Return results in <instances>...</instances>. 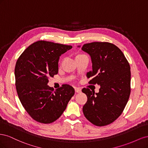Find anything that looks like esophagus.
<instances>
[{"mask_svg": "<svg viewBox=\"0 0 148 148\" xmlns=\"http://www.w3.org/2000/svg\"><path fill=\"white\" fill-rule=\"evenodd\" d=\"M75 92H77V93L81 92V91H82V90H81V88H75Z\"/></svg>", "mask_w": 148, "mask_h": 148, "instance_id": "obj_1", "label": "esophagus"}]
</instances>
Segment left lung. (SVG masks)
<instances>
[{
    "label": "left lung",
    "mask_w": 148,
    "mask_h": 148,
    "mask_svg": "<svg viewBox=\"0 0 148 148\" xmlns=\"http://www.w3.org/2000/svg\"><path fill=\"white\" fill-rule=\"evenodd\" d=\"M82 49L91 57L92 70L89 84H99V92L84 88L88 100L83 114L89 122L98 127L114 122L122 114L131 92L130 66L120 49L107 42L85 44Z\"/></svg>",
    "instance_id": "8db88e82"
}]
</instances>
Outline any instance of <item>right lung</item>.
<instances>
[{"label":"right lung","mask_w":148,"mask_h":148,"mask_svg":"<svg viewBox=\"0 0 148 148\" xmlns=\"http://www.w3.org/2000/svg\"><path fill=\"white\" fill-rule=\"evenodd\" d=\"M72 46L46 41L31 44L15 65V86L22 106L38 122L48 124L59 119L75 94L74 88L63 84L54 90L49 79L59 71V56Z\"/></svg>","instance_id":"right-lung-1"}]
</instances>
